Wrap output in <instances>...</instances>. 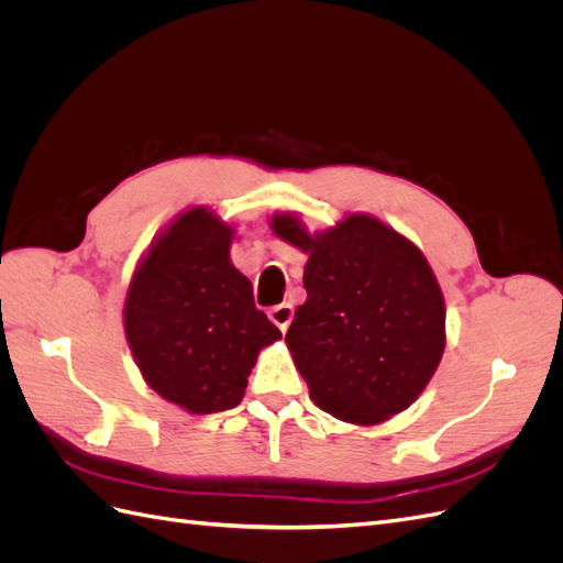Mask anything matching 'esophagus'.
<instances>
[{"mask_svg":"<svg viewBox=\"0 0 563 563\" xmlns=\"http://www.w3.org/2000/svg\"><path fill=\"white\" fill-rule=\"evenodd\" d=\"M269 319L277 323V327H279V331H282V333H286L288 323H291V319H294V308H291V305H288V302L275 305V308L269 310Z\"/></svg>","mask_w":563,"mask_h":563,"instance_id":"obj_1","label":"esophagus"}]
</instances>
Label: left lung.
I'll list each match as a JSON object with an SVG mask.
<instances>
[{
    "label": "left lung",
    "instance_id": "8db88e82",
    "mask_svg": "<svg viewBox=\"0 0 563 563\" xmlns=\"http://www.w3.org/2000/svg\"><path fill=\"white\" fill-rule=\"evenodd\" d=\"M310 255L286 345L312 401L333 418L376 424L411 406L444 352V296L424 255L368 216L308 234L294 216L272 220Z\"/></svg>",
    "mask_w": 563,
    "mask_h": 563
}]
</instances>
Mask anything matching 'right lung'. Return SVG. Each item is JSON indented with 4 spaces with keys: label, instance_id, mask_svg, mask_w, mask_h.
Listing matches in <instances>:
<instances>
[{
    "label": "right lung",
    "instance_id": "obj_1",
    "mask_svg": "<svg viewBox=\"0 0 563 563\" xmlns=\"http://www.w3.org/2000/svg\"><path fill=\"white\" fill-rule=\"evenodd\" d=\"M230 236L207 209L183 213L152 244L124 305L143 378L192 413L240 404L261 347L282 338L253 305L251 282L232 267Z\"/></svg>",
    "mask_w": 563,
    "mask_h": 563
}]
</instances>
